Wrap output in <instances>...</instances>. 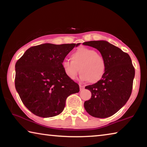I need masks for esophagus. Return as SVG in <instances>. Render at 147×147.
<instances>
[{
    "instance_id": "34e87169",
    "label": "esophagus",
    "mask_w": 147,
    "mask_h": 147,
    "mask_svg": "<svg viewBox=\"0 0 147 147\" xmlns=\"http://www.w3.org/2000/svg\"><path fill=\"white\" fill-rule=\"evenodd\" d=\"M84 88H85V86H82V85H80V91H83Z\"/></svg>"
}]
</instances>
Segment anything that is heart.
<instances>
[{"mask_svg":"<svg viewBox=\"0 0 147 147\" xmlns=\"http://www.w3.org/2000/svg\"><path fill=\"white\" fill-rule=\"evenodd\" d=\"M70 58L71 61L64 60L61 63L62 69L69 78L75 80L80 72L82 80L93 84L100 81L105 74L106 59L95 50L80 47L71 54Z\"/></svg>","mask_w":147,"mask_h":147,"instance_id":"heart-1","label":"heart"}]
</instances>
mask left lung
<instances>
[{
    "mask_svg": "<svg viewBox=\"0 0 147 147\" xmlns=\"http://www.w3.org/2000/svg\"><path fill=\"white\" fill-rule=\"evenodd\" d=\"M83 45L97 49L107 65L103 78L85 88L91 92V98L84 102V108L94 117H108L117 112L130 98L135 69L130 56L108 41H91Z\"/></svg>",
    "mask_w": 147,
    "mask_h": 147,
    "instance_id": "left-lung-1",
    "label": "left lung"
}]
</instances>
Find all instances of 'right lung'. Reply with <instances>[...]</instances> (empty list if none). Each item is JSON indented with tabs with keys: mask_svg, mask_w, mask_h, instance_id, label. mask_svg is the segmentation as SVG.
Segmentation results:
<instances>
[{
	"mask_svg": "<svg viewBox=\"0 0 147 147\" xmlns=\"http://www.w3.org/2000/svg\"><path fill=\"white\" fill-rule=\"evenodd\" d=\"M80 43H44L32 47L16 64L15 86L22 102L32 113L52 117L63 111L67 98L78 93V84L62 69L66 56Z\"/></svg>",
	"mask_w": 147,
	"mask_h": 147,
	"instance_id": "1",
	"label": "right lung"
}]
</instances>
